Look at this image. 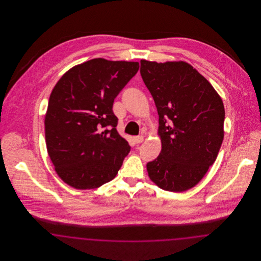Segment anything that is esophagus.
I'll return each instance as SVG.
<instances>
[{
	"label": "esophagus",
	"instance_id": "esophagus-1",
	"mask_svg": "<svg viewBox=\"0 0 261 261\" xmlns=\"http://www.w3.org/2000/svg\"><path fill=\"white\" fill-rule=\"evenodd\" d=\"M143 141H144V137L143 136L134 137V142H135L136 144H141Z\"/></svg>",
	"mask_w": 261,
	"mask_h": 261
}]
</instances>
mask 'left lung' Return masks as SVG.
<instances>
[{"label":"left lung","instance_id":"left-lung-1","mask_svg":"<svg viewBox=\"0 0 261 261\" xmlns=\"http://www.w3.org/2000/svg\"><path fill=\"white\" fill-rule=\"evenodd\" d=\"M141 76L159 113L162 151L147 163L162 190L196 186L215 162L224 138L223 101L211 83L184 62L141 61Z\"/></svg>","mask_w":261,"mask_h":261}]
</instances>
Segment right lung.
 I'll return each mask as SVG.
<instances>
[{"label": "right lung", "instance_id": "obj_1", "mask_svg": "<svg viewBox=\"0 0 261 261\" xmlns=\"http://www.w3.org/2000/svg\"><path fill=\"white\" fill-rule=\"evenodd\" d=\"M139 62L94 59L62 75L45 116L46 145L62 181L78 190L112 181L131 147L116 130L114 99L135 76Z\"/></svg>", "mask_w": 261, "mask_h": 261}]
</instances>
